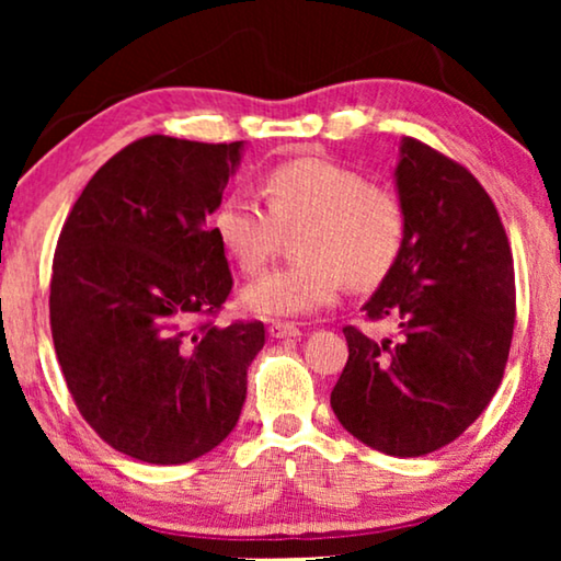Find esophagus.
<instances>
[{
    "instance_id": "esophagus-1",
    "label": "esophagus",
    "mask_w": 561,
    "mask_h": 561,
    "mask_svg": "<svg viewBox=\"0 0 561 561\" xmlns=\"http://www.w3.org/2000/svg\"><path fill=\"white\" fill-rule=\"evenodd\" d=\"M267 332H271V336H275V340H288V336L301 334L294 321H271Z\"/></svg>"
}]
</instances>
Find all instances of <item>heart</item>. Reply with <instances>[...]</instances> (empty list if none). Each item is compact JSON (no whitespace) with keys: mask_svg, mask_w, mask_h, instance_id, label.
I'll list each match as a JSON object with an SVG mask.
<instances>
[{"mask_svg":"<svg viewBox=\"0 0 561 561\" xmlns=\"http://www.w3.org/2000/svg\"><path fill=\"white\" fill-rule=\"evenodd\" d=\"M267 202L234 188L214 214V232L244 273H257L297 229L298 260L273 267L244 288L242 301L260 317H304L327 309L342 283L373 288L401 257L403 202L365 173L327 158H294L265 179Z\"/></svg>","mask_w":561,"mask_h":561,"instance_id":"1","label":"heart"}]
</instances>
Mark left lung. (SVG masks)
Segmentation results:
<instances>
[{
  "mask_svg": "<svg viewBox=\"0 0 561 561\" xmlns=\"http://www.w3.org/2000/svg\"><path fill=\"white\" fill-rule=\"evenodd\" d=\"M409 229L365 319L396 340L344 327L350 357L332 390L340 424L367 447L421 457L488 409L516 324L513 255L501 214L462 163L405 137L396 168Z\"/></svg>",
  "mask_w": 561,
  "mask_h": 561,
  "instance_id": "obj_1",
  "label": "left lung"
}]
</instances>
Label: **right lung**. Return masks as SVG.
<instances>
[{
	"mask_svg": "<svg viewBox=\"0 0 561 561\" xmlns=\"http://www.w3.org/2000/svg\"><path fill=\"white\" fill-rule=\"evenodd\" d=\"M242 142L148 135L94 173L60 229L50 332L68 393L122 455L183 465L227 439L263 321L217 327L232 290L206 214Z\"/></svg>",
	"mask_w": 561,
	"mask_h": 561,
	"instance_id": "right-lung-1",
	"label": "right lung"
}]
</instances>
